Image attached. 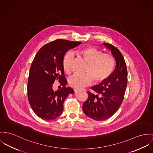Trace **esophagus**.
Instances as JSON below:
<instances>
[{"instance_id":"34e87169","label":"esophagus","mask_w":153,"mask_h":153,"mask_svg":"<svg viewBox=\"0 0 153 153\" xmlns=\"http://www.w3.org/2000/svg\"><path fill=\"white\" fill-rule=\"evenodd\" d=\"M74 92H75V93H77V92L78 91V90H77V89H74Z\"/></svg>"}]
</instances>
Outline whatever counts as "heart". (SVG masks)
Segmentation results:
<instances>
[{
  "mask_svg": "<svg viewBox=\"0 0 153 153\" xmlns=\"http://www.w3.org/2000/svg\"><path fill=\"white\" fill-rule=\"evenodd\" d=\"M80 54L88 62L86 72L89 74L79 75L74 74L69 78L68 82L72 87L77 89L90 84L92 79L94 82H100L106 80L112 73L115 60L112 56L103 52L94 47H88L80 51ZM73 55L71 51L67 52L62 59V68L64 71L69 73Z\"/></svg>",
  "mask_w": 153,
  "mask_h": 153,
  "instance_id": "b5f03b06",
  "label": "heart"
}]
</instances>
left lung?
<instances>
[{
    "label": "left lung",
    "mask_w": 153,
    "mask_h": 153,
    "mask_svg": "<svg viewBox=\"0 0 153 153\" xmlns=\"http://www.w3.org/2000/svg\"><path fill=\"white\" fill-rule=\"evenodd\" d=\"M103 45L116 62L115 68L104 81L91 87L96 93H88V99L82 105L83 112L88 118L100 121L111 117L119 108L128 84V71L123 56L118 48L108 43Z\"/></svg>",
    "instance_id": "left-lung-1"
}]
</instances>
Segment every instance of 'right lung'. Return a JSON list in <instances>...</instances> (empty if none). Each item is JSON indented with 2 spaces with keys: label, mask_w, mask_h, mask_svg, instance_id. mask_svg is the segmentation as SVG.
<instances>
[{
  "label": "right lung",
  "mask_w": 153,
  "mask_h": 153,
  "mask_svg": "<svg viewBox=\"0 0 153 153\" xmlns=\"http://www.w3.org/2000/svg\"><path fill=\"white\" fill-rule=\"evenodd\" d=\"M81 43L58 39L43 46L36 54L29 73L27 93L32 109L42 119L51 120L60 116L65 100L74 93L73 89L65 87L67 80L62 62L69 49ZM56 80L63 87L53 91V84Z\"/></svg>",
  "instance_id": "obj_1"
}]
</instances>
